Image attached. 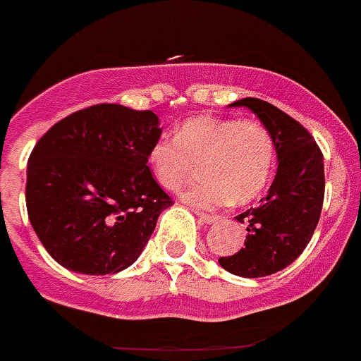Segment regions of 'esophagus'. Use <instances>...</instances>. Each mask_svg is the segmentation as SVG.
Listing matches in <instances>:
<instances>
[{"instance_id":"esophagus-1","label":"esophagus","mask_w":361,"mask_h":361,"mask_svg":"<svg viewBox=\"0 0 361 361\" xmlns=\"http://www.w3.org/2000/svg\"><path fill=\"white\" fill-rule=\"evenodd\" d=\"M197 216H199L200 222H204V224H213V222H216V220L220 219V216L208 215V213H202V212H197Z\"/></svg>"}]
</instances>
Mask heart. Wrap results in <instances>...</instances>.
Instances as JSON below:
<instances>
[{
  "label": "heart",
  "mask_w": 361,
  "mask_h": 361,
  "mask_svg": "<svg viewBox=\"0 0 361 361\" xmlns=\"http://www.w3.org/2000/svg\"><path fill=\"white\" fill-rule=\"evenodd\" d=\"M275 161V137L266 124L237 117L188 119L173 142L157 141L148 152L149 171L164 190L178 191L199 168L202 180L184 199L208 209L257 199L271 180Z\"/></svg>",
  "instance_id": "obj_1"
}]
</instances>
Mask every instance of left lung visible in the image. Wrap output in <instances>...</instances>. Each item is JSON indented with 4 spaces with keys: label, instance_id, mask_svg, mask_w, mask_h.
<instances>
[{
    "label": "left lung",
    "instance_id": "left-lung-1",
    "mask_svg": "<svg viewBox=\"0 0 361 361\" xmlns=\"http://www.w3.org/2000/svg\"><path fill=\"white\" fill-rule=\"evenodd\" d=\"M266 124L275 137L279 170L257 208L240 213L247 237L240 251L220 257L226 271L244 279L273 275L293 264L311 240L325 193L324 155L311 133L280 108L257 97L235 101Z\"/></svg>",
    "mask_w": 361,
    "mask_h": 361
}]
</instances>
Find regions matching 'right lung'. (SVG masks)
I'll return each mask as SVG.
<instances>
[{
	"label": "right lung",
	"instance_id": "add662e5",
	"mask_svg": "<svg viewBox=\"0 0 361 361\" xmlns=\"http://www.w3.org/2000/svg\"><path fill=\"white\" fill-rule=\"evenodd\" d=\"M153 111L95 104L56 123L32 149L27 212L57 264L116 275L135 262L171 199L148 152L161 137Z\"/></svg>",
	"mask_w": 361,
	"mask_h": 361
}]
</instances>
